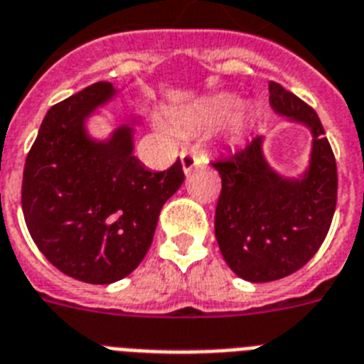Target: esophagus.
Wrapping results in <instances>:
<instances>
[{
    "instance_id": "34e87169",
    "label": "esophagus",
    "mask_w": 364,
    "mask_h": 364,
    "mask_svg": "<svg viewBox=\"0 0 364 364\" xmlns=\"http://www.w3.org/2000/svg\"><path fill=\"white\" fill-rule=\"evenodd\" d=\"M180 161H182V168H184V173L188 174L191 168L196 167L199 158H197L196 152H191V150H184V152L180 154Z\"/></svg>"
}]
</instances>
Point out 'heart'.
<instances>
[{
	"instance_id": "1",
	"label": "heart",
	"mask_w": 364,
	"mask_h": 364,
	"mask_svg": "<svg viewBox=\"0 0 364 364\" xmlns=\"http://www.w3.org/2000/svg\"><path fill=\"white\" fill-rule=\"evenodd\" d=\"M238 100L232 97V95H220V97H214V100L206 101L205 105H200L199 109L190 112L188 116H184L180 124H199V126L206 127H218L223 126L225 122L235 114V110L238 109ZM250 116L240 114L235 116L231 122V133L232 135H240L244 133V129L248 127Z\"/></svg>"
}]
</instances>
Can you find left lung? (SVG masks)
<instances>
[{
  "mask_svg": "<svg viewBox=\"0 0 364 364\" xmlns=\"http://www.w3.org/2000/svg\"><path fill=\"white\" fill-rule=\"evenodd\" d=\"M270 105L287 120L312 132L310 167L301 178H284L263 156V136L212 161L222 176L214 231L225 263L248 282L293 274L323 244L338 191L336 159L316 110L278 82H269Z\"/></svg>",
  "mask_w": 364,
  "mask_h": 364,
  "instance_id": "1",
  "label": "left lung"
}]
</instances>
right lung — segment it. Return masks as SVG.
Segmentation results:
<instances>
[{
  "label": "right lung",
  "instance_id": "right-lung-1",
  "mask_svg": "<svg viewBox=\"0 0 364 364\" xmlns=\"http://www.w3.org/2000/svg\"><path fill=\"white\" fill-rule=\"evenodd\" d=\"M95 82L50 107L24 165L22 210L33 242L63 274L112 284L139 267L165 200L184 182L180 159L161 173L133 156V129L109 141L86 133V118L112 100Z\"/></svg>",
  "mask_w": 364,
  "mask_h": 364
}]
</instances>
